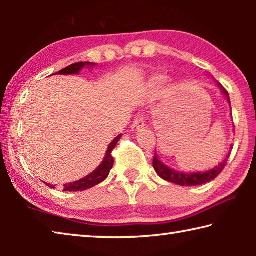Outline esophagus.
Segmentation results:
<instances>
[{"mask_svg":"<svg viewBox=\"0 0 256 256\" xmlns=\"http://www.w3.org/2000/svg\"><path fill=\"white\" fill-rule=\"evenodd\" d=\"M146 126V123H144V118L142 114H138L136 115V118L133 120V123L131 125V130L132 131H141V130H144Z\"/></svg>","mask_w":256,"mask_h":256,"instance_id":"obj_1","label":"esophagus"}]
</instances>
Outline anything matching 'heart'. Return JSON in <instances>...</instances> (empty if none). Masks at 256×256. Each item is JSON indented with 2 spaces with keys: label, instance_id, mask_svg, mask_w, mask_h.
I'll return each instance as SVG.
<instances>
[{
  "label": "heart",
  "instance_id": "b5f03b06",
  "mask_svg": "<svg viewBox=\"0 0 256 256\" xmlns=\"http://www.w3.org/2000/svg\"><path fill=\"white\" fill-rule=\"evenodd\" d=\"M164 82V79L162 76H157L152 80V86H160Z\"/></svg>",
  "mask_w": 256,
  "mask_h": 256
}]
</instances>
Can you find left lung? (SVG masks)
Returning <instances> with one entry per match:
<instances>
[{
  "mask_svg": "<svg viewBox=\"0 0 256 256\" xmlns=\"http://www.w3.org/2000/svg\"><path fill=\"white\" fill-rule=\"evenodd\" d=\"M222 92L227 96L228 102H230L228 92L222 86ZM232 149V144L230 146V150ZM229 156H230V151H229L228 156L222 162H220L218 166L214 168V170L206 172H192V174H185V172H177L174 170H170V168L164 166V164L160 162L156 154L154 156L152 164H154L156 172H157V174L162 177V180L172 182V183H175V184L180 185V186H196V185L206 184V183H208V182H211L212 180H214L216 177H218L220 172L224 170V166L227 164Z\"/></svg>",
  "mask_w": 256,
  "mask_h": 256,
  "instance_id": "obj_1",
  "label": "left lung"
}]
</instances>
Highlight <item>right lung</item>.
Masks as SVG:
<instances>
[{
	"mask_svg": "<svg viewBox=\"0 0 256 256\" xmlns=\"http://www.w3.org/2000/svg\"><path fill=\"white\" fill-rule=\"evenodd\" d=\"M94 64H96V63H92V62L74 63V64H71V66H68L66 68H64L63 70L58 71V73H60V74H74V73L79 72L84 66H94ZM120 138V136H118V138H115L114 141H112V144H110V146H108L107 152H106V156H105V159H104V162L100 164V166H99L96 170L92 172V174H89L88 176H86L84 178H82L80 180L73 182V183H68V184H64L63 190H66V192H78V190H86L88 188H94V186L98 185L99 183H102V180H105L108 177V175H110V172L112 170V164H114V158H112V152L116 146V144H118ZM47 186H50V188H54L53 185L47 184Z\"/></svg>",
	"mask_w": 256,
	"mask_h": 256,
	"instance_id": "obj_1",
	"label": "right lung"
}]
</instances>
